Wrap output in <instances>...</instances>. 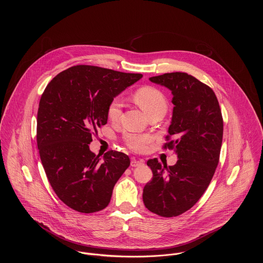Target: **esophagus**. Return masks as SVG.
Instances as JSON below:
<instances>
[{
    "instance_id": "esophagus-1",
    "label": "esophagus",
    "mask_w": 263,
    "mask_h": 263,
    "mask_svg": "<svg viewBox=\"0 0 263 263\" xmlns=\"http://www.w3.org/2000/svg\"><path fill=\"white\" fill-rule=\"evenodd\" d=\"M130 165H132V167H140V166H143V165H144V161H143V160H136V159H133L132 162H130Z\"/></svg>"
}]
</instances>
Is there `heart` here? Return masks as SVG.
Masks as SVG:
<instances>
[{"label": "heart", "mask_w": 263, "mask_h": 263, "mask_svg": "<svg viewBox=\"0 0 263 263\" xmlns=\"http://www.w3.org/2000/svg\"><path fill=\"white\" fill-rule=\"evenodd\" d=\"M134 99L148 115L159 110L165 112L167 109V101L164 95L158 89L153 87H143L139 89L135 93ZM121 100L118 97L111 100L107 109L109 119L115 121L119 118L121 114ZM123 139L126 146L136 152H143L152 141L150 135L146 134H126Z\"/></svg>", "instance_id": "1"}]
</instances>
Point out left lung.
<instances>
[{
    "mask_svg": "<svg viewBox=\"0 0 263 263\" xmlns=\"http://www.w3.org/2000/svg\"><path fill=\"white\" fill-rule=\"evenodd\" d=\"M173 95L169 136L164 147L173 149L177 163L167 167L157 159L147 165L153 178L143 192L146 208L156 215L171 218L191 209L209 186L219 163L223 141V117L215 92L186 73L151 77Z\"/></svg>",
    "mask_w": 263,
    "mask_h": 263,
    "instance_id": "obj_1",
    "label": "left lung"
}]
</instances>
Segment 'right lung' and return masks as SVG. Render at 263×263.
<instances>
[{
	"mask_svg": "<svg viewBox=\"0 0 263 263\" xmlns=\"http://www.w3.org/2000/svg\"><path fill=\"white\" fill-rule=\"evenodd\" d=\"M142 74L75 66L46 86L37 112V147L47 179L59 198L91 214L110 202L115 183L130 164L127 155L90 151L92 133L107 123L108 105Z\"/></svg>",
	"mask_w": 263,
	"mask_h": 263,
	"instance_id": "obj_1",
	"label": "right lung"
}]
</instances>
